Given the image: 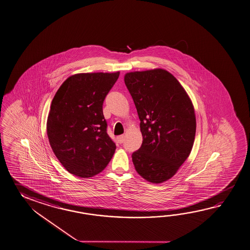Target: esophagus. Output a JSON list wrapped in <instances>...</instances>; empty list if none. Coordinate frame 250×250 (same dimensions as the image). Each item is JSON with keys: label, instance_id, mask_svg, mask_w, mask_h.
Listing matches in <instances>:
<instances>
[{"label": "esophagus", "instance_id": "1", "mask_svg": "<svg viewBox=\"0 0 250 250\" xmlns=\"http://www.w3.org/2000/svg\"><path fill=\"white\" fill-rule=\"evenodd\" d=\"M124 141H125V135H119V136H117V142L119 143H124Z\"/></svg>", "mask_w": 250, "mask_h": 250}]
</instances>
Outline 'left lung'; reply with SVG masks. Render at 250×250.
Listing matches in <instances>:
<instances>
[{"label": "left lung", "instance_id": "8db88e82", "mask_svg": "<svg viewBox=\"0 0 250 250\" xmlns=\"http://www.w3.org/2000/svg\"><path fill=\"white\" fill-rule=\"evenodd\" d=\"M125 83L143 134L141 148L132 155L134 167L146 181L161 184L173 177L192 149L193 104L178 80L162 68L126 73Z\"/></svg>", "mask_w": 250, "mask_h": 250}]
</instances>
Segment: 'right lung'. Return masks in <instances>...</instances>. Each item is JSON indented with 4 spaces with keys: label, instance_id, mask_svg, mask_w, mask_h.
Here are the masks:
<instances>
[{
    "label": "right lung",
    "instance_id": "right-lung-1",
    "mask_svg": "<svg viewBox=\"0 0 250 250\" xmlns=\"http://www.w3.org/2000/svg\"><path fill=\"white\" fill-rule=\"evenodd\" d=\"M119 74L73 75L51 102L46 127L50 145L66 171L76 176L89 178L101 173L115 153L102 105Z\"/></svg>",
    "mask_w": 250,
    "mask_h": 250
}]
</instances>
